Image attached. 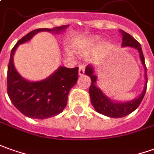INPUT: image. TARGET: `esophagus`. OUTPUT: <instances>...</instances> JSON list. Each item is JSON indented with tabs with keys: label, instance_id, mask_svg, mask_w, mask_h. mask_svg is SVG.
<instances>
[{
	"label": "esophagus",
	"instance_id": "34e87169",
	"mask_svg": "<svg viewBox=\"0 0 154 154\" xmlns=\"http://www.w3.org/2000/svg\"><path fill=\"white\" fill-rule=\"evenodd\" d=\"M85 72V66L84 65H82L79 66V71H78V74L79 76H82Z\"/></svg>",
	"mask_w": 154,
	"mask_h": 154
}]
</instances>
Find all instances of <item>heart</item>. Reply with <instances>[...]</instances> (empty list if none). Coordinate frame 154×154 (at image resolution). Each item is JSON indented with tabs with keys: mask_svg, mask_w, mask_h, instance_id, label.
I'll return each instance as SVG.
<instances>
[{
	"mask_svg": "<svg viewBox=\"0 0 154 154\" xmlns=\"http://www.w3.org/2000/svg\"><path fill=\"white\" fill-rule=\"evenodd\" d=\"M100 39L99 36H91V37H88L83 38L82 40V45H87V46H90V45H94L96 43H98Z\"/></svg>",
	"mask_w": 154,
	"mask_h": 154,
	"instance_id": "obj_1",
	"label": "heart"
}]
</instances>
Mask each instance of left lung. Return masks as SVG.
<instances>
[{"label": "left lung", "mask_w": 154, "mask_h": 154, "mask_svg": "<svg viewBox=\"0 0 154 154\" xmlns=\"http://www.w3.org/2000/svg\"><path fill=\"white\" fill-rule=\"evenodd\" d=\"M120 32L122 35L121 46H130L136 49L139 52L140 60H141V62L144 67L145 84H144V88H143V92L141 93V94L139 95L137 98L129 100V101H125V102H118V101L109 99V97H107L103 94L99 88L96 86V82H97L98 77L94 74V68L92 65L87 66L85 74L90 77L91 81H92L90 88H89L91 103L97 112L102 114L105 116L110 117V118H121V117L128 116L129 114L133 112L140 105V103L145 95L146 90H147V67L145 65V60H144L141 45L131 35H130L129 33H125L123 30H120Z\"/></svg>", "instance_id": "left-lung-1"}]
</instances>
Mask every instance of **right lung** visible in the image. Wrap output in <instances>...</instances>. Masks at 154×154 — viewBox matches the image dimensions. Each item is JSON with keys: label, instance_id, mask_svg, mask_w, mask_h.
Listing matches in <instances>:
<instances>
[{"label": "right lung", "instance_id": "obj_1", "mask_svg": "<svg viewBox=\"0 0 154 154\" xmlns=\"http://www.w3.org/2000/svg\"><path fill=\"white\" fill-rule=\"evenodd\" d=\"M62 25L53 29H38L27 33L11 51L7 68V94L12 104L20 112L33 119H47L63 111L67 104L69 92L77 83L78 67L60 66L51 76L41 81L26 80L17 71L13 57L17 48L29 41L39 32L60 33L67 29Z\"/></svg>", "mask_w": 154, "mask_h": 154}]
</instances>
